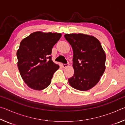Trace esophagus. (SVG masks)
<instances>
[{"mask_svg":"<svg viewBox=\"0 0 125 125\" xmlns=\"http://www.w3.org/2000/svg\"><path fill=\"white\" fill-rule=\"evenodd\" d=\"M62 67L63 68H65V67H67V66H68L69 64H62Z\"/></svg>","mask_w":125,"mask_h":125,"instance_id":"obj_1","label":"esophagus"}]
</instances>
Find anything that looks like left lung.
I'll list each match as a JSON object with an SVG mask.
<instances>
[{"label":"left lung","mask_w":125,"mask_h":125,"mask_svg":"<svg viewBox=\"0 0 125 125\" xmlns=\"http://www.w3.org/2000/svg\"><path fill=\"white\" fill-rule=\"evenodd\" d=\"M64 37L73 51V77L71 86L86 91L96 85L105 70L106 54L100 42L94 36L83 33L65 34Z\"/></svg>","instance_id":"8db88e82"}]
</instances>
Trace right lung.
Segmentation results:
<instances>
[{"label": "right lung", "instance_id": "obj_1", "mask_svg": "<svg viewBox=\"0 0 125 125\" xmlns=\"http://www.w3.org/2000/svg\"><path fill=\"white\" fill-rule=\"evenodd\" d=\"M58 33H31L20 42L16 53L18 67L27 86L36 90L50 85L54 73L60 66L52 61V50L61 37Z\"/></svg>", "mask_w": 125, "mask_h": 125}]
</instances>
